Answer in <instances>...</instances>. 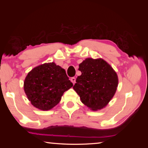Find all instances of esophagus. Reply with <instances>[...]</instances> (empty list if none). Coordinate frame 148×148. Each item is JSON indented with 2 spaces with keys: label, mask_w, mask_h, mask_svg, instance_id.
Returning <instances> with one entry per match:
<instances>
[{
  "label": "esophagus",
  "mask_w": 148,
  "mask_h": 148,
  "mask_svg": "<svg viewBox=\"0 0 148 148\" xmlns=\"http://www.w3.org/2000/svg\"><path fill=\"white\" fill-rule=\"evenodd\" d=\"M71 82H72V83H73V84H74L75 83H76V77H72V78L71 79Z\"/></svg>",
  "instance_id": "34e87169"
}]
</instances>
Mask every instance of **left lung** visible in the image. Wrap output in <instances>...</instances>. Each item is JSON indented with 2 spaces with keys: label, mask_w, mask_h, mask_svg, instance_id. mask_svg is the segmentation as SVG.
<instances>
[{
  "label": "left lung",
  "mask_w": 148,
  "mask_h": 148,
  "mask_svg": "<svg viewBox=\"0 0 148 148\" xmlns=\"http://www.w3.org/2000/svg\"><path fill=\"white\" fill-rule=\"evenodd\" d=\"M82 74L73 87L82 102L92 111L107 106L116 93L118 76L113 68L101 58H87L79 64Z\"/></svg>",
  "instance_id": "8db88e82"
}]
</instances>
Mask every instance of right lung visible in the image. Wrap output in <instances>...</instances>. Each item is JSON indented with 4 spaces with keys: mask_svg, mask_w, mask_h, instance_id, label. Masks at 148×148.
<instances>
[{
    "mask_svg": "<svg viewBox=\"0 0 148 148\" xmlns=\"http://www.w3.org/2000/svg\"><path fill=\"white\" fill-rule=\"evenodd\" d=\"M72 86L65 70L52 62L32 69L25 79L23 88L32 105L47 111L56 106Z\"/></svg>",
    "mask_w": 148,
    "mask_h": 148,
    "instance_id": "1",
    "label": "right lung"
}]
</instances>
